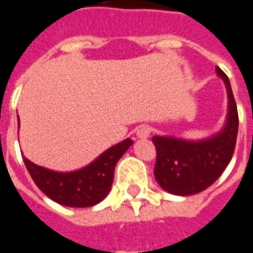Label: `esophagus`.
Segmentation results:
<instances>
[{
  "instance_id": "34e87169",
  "label": "esophagus",
  "mask_w": 253,
  "mask_h": 253,
  "mask_svg": "<svg viewBox=\"0 0 253 253\" xmlns=\"http://www.w3.org/2000/svg\"><path fill=\"white\" fill-rule=\"evenodd\" d=\"M151 132H152V129L149 128L148 125H143V126H140V128L137 129L136 136H137L139 139H147V137H149Z\"/></svg>"
}]
</instances>
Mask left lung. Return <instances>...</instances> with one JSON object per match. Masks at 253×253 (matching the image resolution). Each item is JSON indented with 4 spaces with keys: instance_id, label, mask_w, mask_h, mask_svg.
I'll return each mask as SVG.
<instances>
[{
    "instance_id": "8db88e82",
    "label": "left lung",
    "mask_w": 253,
    "mask_h": 253,
    "mask_svg": "<svg viewBox=\"0 0 253 253\" xmlns=\"http://www.w3.org/2000/svg\"><path fill=\"white\" fill-rule=\"evenodd\" d=\"M215 73L228 90V119L220 133L202 141L154 136L156 148L155 179L162 189L175 195L197 194L213 185L233 156L239 130V113L230 82L220 67Z\"/></svg>"
}]
</instances>
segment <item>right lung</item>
<instances>
[{"instance_id": "obj_1", "label": "right lung", "mask_w": 253, "mask_h": 253, "mask_svg": "<svg viewBox=\"0 0 253 253\" xmlns=\"http://www.w3.org/2000/svg\"><path fill=\"white\" fill-rule=\"evenodd\" d=\"M20 125V124H18ZM133 141L126 139L110 147L93 163L73 172H56L24 158L35 185L51 200L71 208H88L108 195L114 178V167Z\"/></svg>"}]
</instances>
